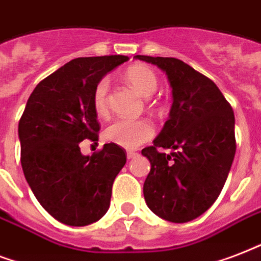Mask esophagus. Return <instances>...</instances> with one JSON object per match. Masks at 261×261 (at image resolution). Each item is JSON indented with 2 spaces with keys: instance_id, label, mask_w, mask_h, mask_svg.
<instances>
[{
  "instance_id": "esophagus-1",
  "label": "esophagus",
  "mask_w": 261,
  "mask_h": 261,
  "mask_svg": "<svg viewBox=\"0 0 261 261\" xmlns=\"http://www.w3.org/2000/svg\"><path fill=\"white\" fill-rule=\"evenodd\" d=\"M126 156H128V159H132L137 156V152H135V151H126Z\"/></svg>"
}]
</instances>
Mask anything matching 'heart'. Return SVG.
<instances>
[{"label":"heart","mask_w":261,"mask_h":261,"mask_svg":"<svg viewBox=\"0 0 261 261\" xmlns=\"http://www.w3.org/2000/svg\"><path fill=\"white\" fill-rule=\"evenodd\" d=\"M125 80L133 90L143 96L152 95L158 87V79L153 70L143 64L129 66L125 70ZM109 79H99L92 90V108L99 117H106L109 113ZM153 136L152 125L147 120H128L120 118L109 125L105 130V139L110 143L124 147L137 148Z\"/></svg>","instance_id":"obj_1"}]
</instances>
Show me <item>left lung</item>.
Instances as JSON below:
<instances>
[{
    "mask_svg": "<svg viewBox=\"0 0 261 261\" xmlns=\"http://www.w3.org/2000/svg\"><path fill=\"white\" fill-rule=\"evenodd\" d=\"M166 72L173 88L170 117L153 144L141 149L151 169L144 199L165 221L184 223L211 207L236 155L234 112L217 84L181 60L135 56ZM171 148L170 155L159 151Z\"/></svg>",
    "mask_w": 261,
    "mask_h": 261,
    "instance_id": "obj_1",
    "label": "left lung"
}]
</instances>
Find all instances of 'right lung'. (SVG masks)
Instances as JSON below:
<instances>
[{
    "instance_id": "1",
    "label": "right lung",
    "mask_w": 261,
    "mask_h": 261,
    "mask_svg": "<svg viewBox=\"0 0 261 261\" xmlns=\"http://www.w3.org/2000/svg\"><path fill=\"white\" fill-rule=\"evenodd\" d=\"M128 60L74 58L35 87L19 121L24 177L40 205L64 225H91L108 213L126 152L109 143L84 156L80 143L98 140L100 125L91 100L95 84Z\"/></svg>"
}]
</instances>
